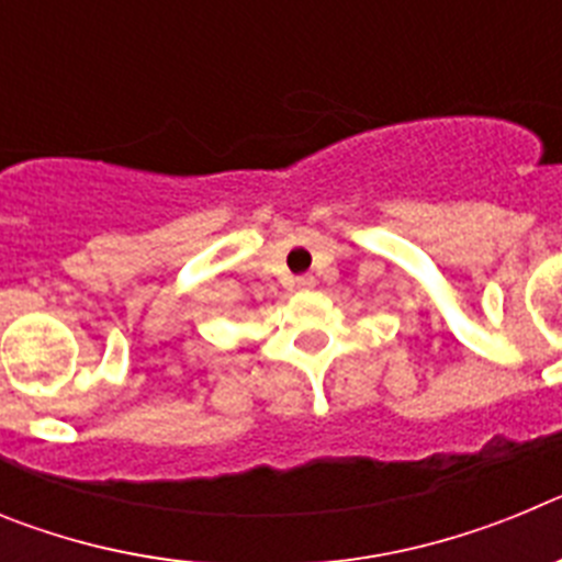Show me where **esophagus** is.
I'll return each instance as SVG.
<instances>
[{
    "label": "esophagus",
    "mask_w": 562,
    "mask_h": 562,
    "mask_svg": "<svg viewBox=\"0 0 562 562\" xmlns=\"http://www.w3.org/2000/svg\"><path fill=\"white\" fill-rule=\"evenodd\" d=\"M295 286H297V290H301V292L312 290V286H315V278H312V276H297V278H295Z\"/></svg>",
    "instance_id": "34e87169"
}]
</instances>
